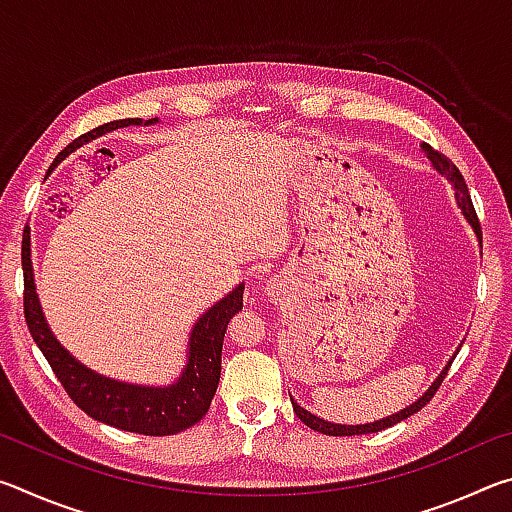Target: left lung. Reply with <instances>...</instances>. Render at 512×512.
I'll use <instances>...</instances> for the list:
<instances>
[{
    "label": "left lung",
    "mask_w": 512,
    "mask_h": 512,
    "mask_svg": "<svg viewBox=\"0 0 512 512\" xmlns=\"http://www.w3.org/2000/svg\"><path fill=\"white\" fill-rule=\"evenodd\" d=\"M422 151L427 153V158L431 160L433 169H436L438 173H443V176L449 180V183L454 185L456 203H458V207H461V210H463V216L467 219V223H470L472 228H474L476 239L481 241V223H479V219H476L472 198H470V192H467V185H465V178L461 176V171L456 169V164H454L452 160H449L447 155L433 151L429 144H422ZM456 354H458V352H456ZM456 354H454L452 359H456ZM449 366H452V361L447 363L445 370L440 372L438 379L433 381V384L429 386V391L424 393L418 402H413L411 406H406V409H402L400 413L386 415V418H381V420H377V422H368V424H336V422H327V420H323V418H318V415L309 413L307 409H302V406H300L298 402H293V397H291V404H293V411H296L298 418H300L302 422H305L309 429H314V431H318V433H325V436H361V433H377V431H381V429H388V427H393V424H397V422L411 418V415L418 413L424 404H429L431 397L436 395V391L440 388V384H443V379H445V375H447Z\"/></svg>",
    "instance_id": "1"
}]
</instances>
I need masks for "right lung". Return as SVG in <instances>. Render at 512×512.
<instances>
[{"mask_svg":"<svg viewBox=\"0 0 512 512\" xmlns=\"http://www.w3.org/2000/svg\"><path fill=\"white\" fill-rule=\"evenodd\" d=\"M158 117L142 119H119L103 124L94 131L81 135L69 144V151L79 149L85 142H92L103 133L124 126H149ZM22 268H24V318H27L33 341L45 354L51 370L58 377L60 386L72 397L74 404L90 418L115 429L144 433V436H173V433L194 427L210 409L221 377V350L223 336L230 318L244 307V284L232 289L228 296L216 302L196 320L189 334L187 366L173 384L169 386H137L103 377L99 372L85 368L76 361L58 339L42 314L36 282L31 268V241H22Z\"/></svg>","mask_w":512,"mask_h":512,"instance_id":"1","label":"right lung"}]
</instances>
